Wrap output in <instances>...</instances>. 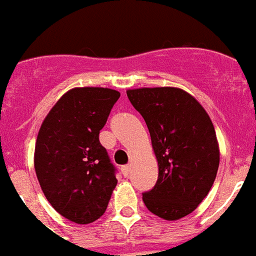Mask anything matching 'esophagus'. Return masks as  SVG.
<instances>
[{"label": "esophagus", "mask_w": 256, "mask_h": 256, "mask_svg": "<svg viewBox=\"0 0 256 256\" xmlns=\"http://www.w3.org/2000/svg\"><path fill=\"white\" fill-rule=\"evenodd\" d=\"M122 173H123L124 177H130V165H123V166H122Z\"/></svg>", "instance_id": "1"}]
</instances>
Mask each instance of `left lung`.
<instances>
[{"label": "left lung", "instance_id": "obj_1", "mask_svg": "<svg viewBox=\"0 0 256 256\" xmlns=\"http://www.w3.org/2000/svg\"><path fill=\"white\" fill-rule=\"evenodd\" d=\"M142 115L159 164V177L142 194L144 205L165 220L188 216L206 198L219 166L214 126L195 97L174 87L128 90Z\"/></svg>", "mask_w": 256, "mask_h": 256}]
</instances>
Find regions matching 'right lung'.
Instances as JSON below:
<instances>
[{"label": "right lung", "mask_w": 256, "mask_h": 256, "mask_svg": "<svg viewBox=\"0 0 256 256\" xmlns=\"http://www.w3.org/2000/svg\"><path fill=\"white\" fill-rule=\"evenodd\" d=\"M119 97L110 88H73L38 132L34 169L40 188L58 214L78 224L102 216L118 183L98 136Z\"/></svg>", "instance_id": "add662e5"}]
</instances>
